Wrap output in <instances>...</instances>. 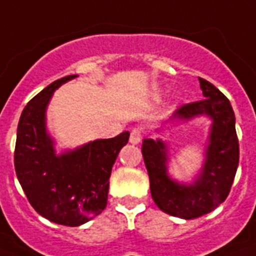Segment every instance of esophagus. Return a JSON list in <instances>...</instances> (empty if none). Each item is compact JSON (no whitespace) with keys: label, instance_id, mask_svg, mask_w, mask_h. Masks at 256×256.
Instances as JSON below:
<instances>
[{"label":"esophagus","instance_id":"obj_1","mask_svg":"<svg viewBox=\"0 0 256 256\" xmlns=\"http://www.w3.org/2000/svg\"><path fill=\"white\" fill-rule=\"evenodd\" d=\"M142 138H143V132H142V130H139V128H134V130H130V142L132 144H138V143L142 140Z\"/></svg>","mask_w":256,"mask_h":256}]
</instances>
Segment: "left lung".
I'll use <instances>...</instances> for the list:
<instances>
[{
    "instance_id": "8db88e82",
    "label": "left lung",
    "mask_w": 256,
    "mask_h": 256,
    "mask_svg": "<svg viewBox=\"0 0 256 256\" xmlns=\"http://www.w3.org/2000/svg\"><path fill=\"white\" fill-rule=\"evenodd\" d=\"M199 83L204 98L184 104L170 117L190 120L206 114L212 120L206 162L196 182L186 186L169 178L162 140L144 139L142 146L154 202L162 212L184 220L202 217L220 206L230 192L238 165V139L230 102L210 82L199 78Z\"/></svg>"
}]
</instances>
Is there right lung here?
<instances>
[{
  "label": "right lung",
  "mask_w": 256,
  "mask_h": 256,
  "mask_svg": "<svg viewBox=\"0 0 256 256\" xmlns=\"http://www.w3.org/2000/svg\"><path fill=\"white\" fill-rule=\"evenodd\" d=\"M74 78L56 80L30 100L18 120L14 147L16 174L31 206L65 226H79L105 210L112 168L130 139L126 130L56 156L44 128V112L54 90Z\"/></svg>",
  "instance_id": "add662e5"
}]
</instances>
